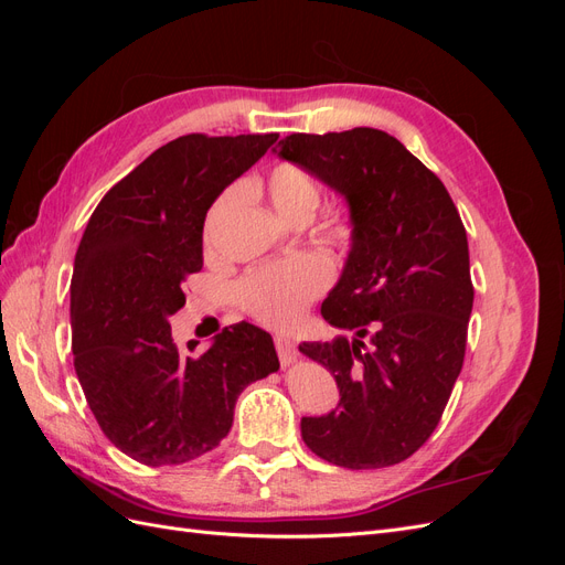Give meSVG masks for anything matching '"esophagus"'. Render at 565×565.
<instances>
[{"label": "esophagus", "instance_id": "obj_1", "mask_svg": "<svg viewBox=\"0 0 565 565\" xmlns=\"http://www.w3.org/2000/svg\"><path fill=\"white\" fill-rule=\"evenodd\" d=\"M276 349H278L282 365H289V363L297 361V347L292 344V339H289V337L276 334Z\"/></svg>", "mask_w": 565, "mask_h": 565}]
</instances>
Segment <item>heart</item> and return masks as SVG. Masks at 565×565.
I'll use <instances>...</instances> for the list:
<instances>
[{"label": "heart", "instance_id": "obj_1", "mask_svg": "<svg viewBox=\"0 0 565 565\" xmlns=\"http://www.w3.org/2000/svg\"><path fill=\"white\" fill-rule=\"evenodd\" d=\"M254 191H262L270 207L287 221H309L320 204L318 181L299 164L282 162L266 174L264 181L254 183ZM233 204V193L221 198L210 212L207 233H212L218 218H224ZM353 226L349 218H332L324 224V235L334 247H344L351 241ZM330 268L318 256L303 254L273 266L256 268L237 282L235 295L243 309L268 328H292L306 309L324 295L330 287Z\"/></svg>", "mask_w": 565, "mask_h": 565}]
</instances>
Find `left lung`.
<instances>
[{
	"instance_id": "left-lung-1",
	"label": "left lung",
	"mask_w": 565,
	"mask_h": 565,
	"mask_svg": "<svg viewBox=\"0 0 565 565\" xmlns=\"http://www.w3.org/2000/svg\"><path fill=\"white\" fill-rule=\"evenodd\" d=\"M278 156L349 202L353 245L322 318L355 337L303 344L339 405L301 419V438L344 469L393 467L440 422L467 351L469 243L443 181L391 134H289Z\"/></svg>"
}]
</instances>
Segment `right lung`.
<instances>
[{
	"instance_id": "right-lung-1",
	"label": "right lung",
	"mask_w": 565,
	"mask_h": 565,
	"mask_svg": "<svg viewBox=\"0 0 565 565\" xmlns=\"http://www.w3.org/2000/svg\"><path fill=\"white\" fill-rule=\"evenodd\" d=\"M276 141L179 136L110 188L82 235L71 282L75 372L100 431L146 467L214 450L237 396L280 367L270 334L249 322L221 330L202 355H183L169 328L188 276L202 270L212 202Z\"/></svg>"
}]
</instances>
